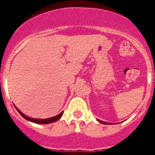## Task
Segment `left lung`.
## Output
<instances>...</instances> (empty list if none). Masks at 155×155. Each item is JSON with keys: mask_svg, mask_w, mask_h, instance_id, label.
<instances>
[{"mask_svg": "<svg viewBox=\"0 0 155 155\" xmlns=\"http://www.w3.org/2000/svg\"><path fill=\"white\" fill-rule=\"evenodd\" d=\"M98 121L99 122V123H101V124H109V123H105V122H103V121H101V120H98Z\"/></svg>", "mask_w": 155, "mask_h": 155, "instance_id": "1", "label": "left lung"}]
</instances>
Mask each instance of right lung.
<instances>
[{
	"label": "right lung",
	"instance_id": "obj_1",
	"mask_svg": "<svg viewBox=\"0 0 155 155\" xmlns=\"http://www.w3.org/2000/svg\"><path fill=\"white\" fill-rule=\"evenodd\" d=\"M16 109H17L18 112V113H20V114H21V116H22V117H24V118L25 119V120H28V121L32 122V123H35V124H51V123H53V122L57 121V120L61 119V116H63V113H64V112H62V113H60V114L57 115V116H53V117H51V118H49V119H33V118H30V117H28V116H25V114H23V113H21V111L19 110V109H18V108H16Z\"/></svg>",
	"mask_w": 155,
	"mask_h": 155
}]
</instances>
